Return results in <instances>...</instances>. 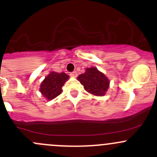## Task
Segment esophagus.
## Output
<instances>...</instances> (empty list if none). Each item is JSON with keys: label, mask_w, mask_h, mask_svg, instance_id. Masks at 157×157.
I'll list each match as a JSON object with an SVG mask.
<instances>
[{"label": "esophagus", "mask_w": 157, "mask_h": 157, "mask_svg": "<svg viewBox=\"0 0 157 157\" xmlns=\"http://www.w3.org/2000/svg\"><path fill=\"white\" fill-rule=\"evenodd\" d=\"M70 75L73 77H76L77 76V73L76 72V71H73V72H71V74H70Z\"/></svg>", "instance_id": "esophagus-1"}]
</instances>
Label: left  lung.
Masks as SVG:
<instances>
[{"instance_id": "obj_1", "label": "left lung", "mask_w": 157, "mask_h": 157, "mask_svg": "<svg viewBox=\"0 0 157 157\" xmlns=\"http://www.w3.org/2000/svg\"><path fill=\"white\" fill-rule=\"evenodd\" d=\"M77 79L86 91L95 96H104L109 87L106 76L94 67L86 68V72L80 74Z\"/></svg>"}]
</instances>
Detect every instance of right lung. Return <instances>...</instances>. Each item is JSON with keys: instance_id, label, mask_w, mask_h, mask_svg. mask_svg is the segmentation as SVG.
Returning a JSON list of instances; mask_svg holds the SVG:
<instances>
[{"instance_id": "1", "label": "right lung", "mask_w": 157, "mask_h": 157, "mask_svg": "<svg viewBox=\"0 0 157 157\" xmlns=\"http://www.w3.org/2000/svg\"><path fill=\"white\" fill-rule=\"evenodd\" d=\"M69 76L64 72H51L40 85V92L48 100H52L62 92V87Z\"/></svg>"}]
</instances>
